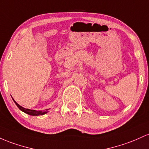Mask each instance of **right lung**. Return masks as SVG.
Segmentation results:
<instances>
[{"mask_svg":"<svg viewBox=\"0 0 149 149\" xmlns=\"http://www.w3.org/2000/svg\"><path fill=\"white\" fill-rule=\"evenodd\" d=\"M13 101H14L15 103L17 105V106L19 108V110H21L22 111H23L24 113H26V114L28 115H34V116H36V115H43L44 114H46V113H48V110L49 109H47L46 111H35V110H30V109H27V108H23V107H22L21 106H19V104H18L17 102L15 101L14 99H13Z\"/></svg>","mask_w":149,"mask_h":149,"instance_id":"right-lung-1","label":"right lung"}]
</instances>
